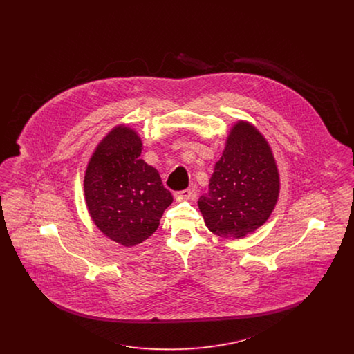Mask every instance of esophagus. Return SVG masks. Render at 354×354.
<instances>
[{
	"label": "esophagus",
	"instance_id": "34e87169",
	"mask_svg": "<svg viewBox=\"0 0 354 354\" xmlns=\"http://www.w3.org/2000/svg\"><path fill=\"white\" fill-rule=\"evenodd\" d=\"M175 199H192L194 198V189L192 188H187L183 191L175 192Z\"/></svg>",
	"mask_w": 354,
	"mask_h": 354
}]
</instances>
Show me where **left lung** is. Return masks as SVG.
<instances>
[{
	"mask_svg": "<svg viewBox=\"0 0 354 354\" xmlns=\"http://www.w3.org/2000/svg\"><path fill=\"white\" fill-rule=\"evenodd\" d=\"M279 189V172L270 145L252 124L240 120L215 165L208 192L198 204L211 232L240 239L268 220Z\"/></svg>",
	"mask_w": 354,
	"mask_h": 354,
	"instance_id": "left-lung-1",
	"label": "left lung"
}]
</instances>
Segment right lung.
Listing matches in <instances>:
<instances>
[{
    "instance_id": "add662e5",
    "label": "right lung",
    "mask_w": 354,
    "mask_h": 354,
    "mask_svg": "<svg viewBox=\"0 0 354 354\" xmlns=\"http://www.w3.org/2000/svg\"><path fill=\"white\" fill-rule=\"evenodd\" d=\"M142 140L130 127L118 126L102 139L84 174V198L102 232L133 247L159 227L172 195L158 169L142 158Z\"/></svg>"
}]
</instances>
